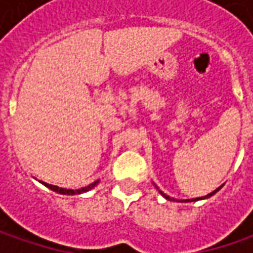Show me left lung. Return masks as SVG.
<instances>
[{
  "label": "left lung",
  "mask_w": 253,
  "mask_h": 253,
  "mask_svg": "<svg viewBox=\"0 0 253 253\" xmlns=\"http://www.w3.org/2000/svg\"><path fill=\"white\" fill-rule=\"evenodd\" d=\"M219 189H221V187H218V189H217V190H214V191H211L210 194H207V196H204V197H197V199H190V200H181V201H186V203H189V201H197V200L209 199V197H211V196H214V194H215V193H217V191H218ZM161 194L166 200H169V201H174V199H171V197H169V196H166V194H165V193H162V191H161ZM176 201H177V200H176Z\"/></svg>",
  "instance_id": "obj_1"
}]
</instances>
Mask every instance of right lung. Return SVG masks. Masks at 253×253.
Returning <instances> with one entry per match:
<instances>
[{
	"label": "right lung",
	"mask_w": 253,
	"mask_h": 253,
	"mask_svg": "<svg viewBox=\"0 0 253 253\" xmlns=\"http://www.w3.org/2000/svg\"><path fill=\"white\" fill-rule=\"evenodd\" d=\"M43 183V181H42ZM97 183H98V180L97 181H94L91 184H88L87 187H83V189H79V190H72V189H62V187H57V186H53V184H47V183H43L46 187H49L50 190H53L56 193H60V194H67V196H74V194H82V193H85V191H88V190H91L94 186H97Z\"/></svg>",
	"instance_id": "obj_1"
}]
</instances>
